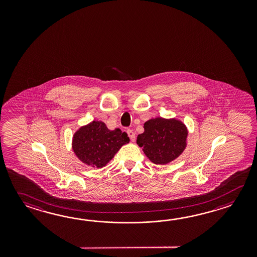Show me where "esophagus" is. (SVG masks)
<instances>
[{"mask_svg": "<svg viewBox=\"0 0 257 257\" xmlns=\"http://www.w3.org/2000/svg\"><path fill=\"white\" fill-rule=\"evenodd\" d=\"M126 133H127L128 137L131 138V142H135V140H136V136H135V133L133 132V131H131V130H127V131H126Z\"/></svg>", "mask_w": 257, "mask_h": 257, "instance_id": "esophagus-1", "label": "esophagus"}]
</instances>
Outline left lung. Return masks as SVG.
I'll list each match as a JSON object with an SVG mask.
<instances>
[{
    "label": "left lung",
    "instance_id": "8db88e82",
    "mask_svg": "<svg viewBox=\"0 0 257 257\" xmlns=\"http://www.w3.org/2000/svg\"><path fill=\"white\" fill-rule=\"evenodd\" d=\"M143 127L137 144L153 164H169L185 151L188 131L182 121L155 117L146 121Z\"/></svg>",
    "mask_w": 257,
    "mask_h": 257
}]
</instances>
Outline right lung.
<instances>
[{"label": "right lung", "instance_id": "right-lung-1", "mask_svg": "<svg viewBox=\"0 0 257 257\" xmlns=\"http://www.w3.org/2000/svg\"><path fill=\"white\" fill-rule=\"evenodd\" d=\"M128 142L126 132L119 128L110 131L104 122L93 120L75 131L71 147L81 162L99 169L108 164L120 148Z\"/></svg>", "mask_w": 257, "mask_h": 257}]
</instances>
